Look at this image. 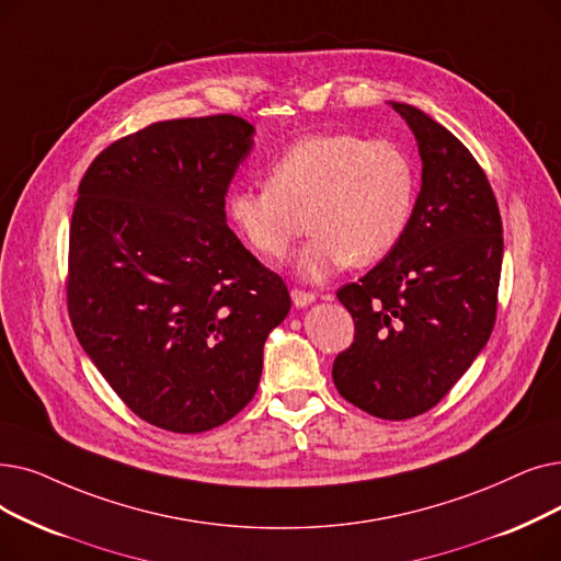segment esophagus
Here are the masks:
<instances>
[{
  "label": "esophagus",
  "mask_w": 561,
  "mask_h": 561,
  "mask_svg": "<svg viewBox=\"0 0 561 561\" xmlns=\"http://www.w3.org/2000/svg\"><path fill=\"white\" fill-rule=\"evenodd\" d=\"M290 298H294L296 307H307V305H311L316 300V294H311V290L294 288V290H290Z\"/></svg>",
  "instance_id": "esophagus-1"
}]
</instances>
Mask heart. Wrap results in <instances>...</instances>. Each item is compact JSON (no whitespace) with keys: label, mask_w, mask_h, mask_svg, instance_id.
Wrapping results in <instances>:
<instances>
[{"label":"heart","mask_w":561,"mask_h":561,"mask_svg":"<svg viewBox=\"0 0 561 561\" xmlns=\"http://www.w3.org/2000/svg\"><path fill=\"white\" fill-rule=\"evenodd\" d=\"M415 192V167L399 144L321 133L275 158L265 187H233L227 215L271 261L284 259L309 225L313 233L296 267L307 279H325L348 263L371 265L392 252L408 231Z\"/></svg>","instance_id":"1"}]
</instances>
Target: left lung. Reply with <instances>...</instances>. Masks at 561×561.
<instances>
[{
	"label": "left lung",
	"mask_w": 561,
	"mask_h": 561,
	"mask_svg": "<svg viewBox=\"0 0 561 561\" xmlns=\"http://www.w3.org/2000/svg\"><path fill=\"white\" fill-rule=\"evenodd\" d=\"M415 133L422 190L405 236L336 290L353 344L332 364L339 394L380 420L440 403L489 341L502 273V217L474 156L422 110L392 103Z\"/></svg>",
	"instance_id": "obj_1"
}]
</instances>
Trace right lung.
I'll return each mask as SVG.
<instances>
[{
    "mask_svg": "<svg viewBox=\"0 0 561 561\" xmlns=\"http://www.w3.org/2000/svg\"><path fill=\"white\" fill-rule=\"evenodd\" d=\"M233 114L158 121L112 141L78 187L66 302L76 336L137 417L202 433L256 394L284 279L227 227L252 149Z\"/></svg>",
    "mask_w": 561,
    "mask_h": 561,
    "instance_id": "1",
    "label": "right lung"
}]
</instances>
